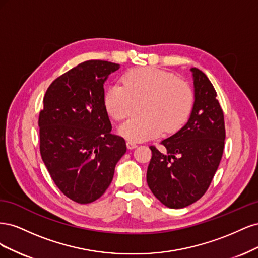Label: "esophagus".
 Returning <instances> with one entry per match:
<instances>
[{"instance_id":"esophagus-1","label":"esophagus","mask_w":258,"mask_h":258,"mask_svg":"<svg viewBox=\"0 0 258 258\" xmlns=\"http://www.w3.org/2000/svg\"><path fill=\"white\" fill-rule=\"evenodd\" d=\"M126 144H127V147L129 148V150H134V148L137 147V143L132 142V141H127Z\"/></svg>"}]
</instances>
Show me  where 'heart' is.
Here are the masks:
<instances>
[{
    "instance_id": "obj_1",
    "label": "heart",
    "mask_w": 258,
    "mask_h": 258,
    "mask_svg": "<svg viewBox=\"0 0 258 258\" xmlns=\"http://www.w3.org/2000/svg\"><path fill=\"white\" fill-rule=\"evenodd\" d=\"M123 86L112 85L104 95L106 110L115 119L132 112L136 101L145 100L143 115L132 116L119 127V134L132 142L145 141L178 129L188 117L192 106L189 85L172 73L157 68H139L122 77Z\"/></svg>"
}]
</instances>
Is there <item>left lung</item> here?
Segmentation results:
<instances>
[{
    "label": "left lung",
    "instance_id": "obj_1",
    "mask_svg": "<svg viewBox=\"0 0 258 258\" xmlns=\"http://www.w3.org/2000/svg\"><path fill=\"white\" fill-rule=\"evenodd\" d=\"M195 101L184 127L165 139L166 152L150 146L148 187L162 205L182 209L199 200L220 165L225 141L224 113L207 75L191 68Z\"/></svg>",
    "mask_w": 258,
    "mask_h": 258
}]
</instances>
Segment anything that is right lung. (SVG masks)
<instances>
[{
    "label": "right lung",
    "instance_id": "add662e5",
    "mask_svg": "<svg viewBox=\"0 0 258 258\" xmlns=\"http://www.w3.org/2000/svg\"><path fill=\"white\" fill-rule=\"evenodd\" d=\"M119 64L89 60L54 80L38 117L40 151L52 181L77 204L99 199L110 186L116 163L127 151L112 135L104 83Z\"/></svg>",
    "mask_w": 258,
    "mask_h": 258
}]
</instances>
